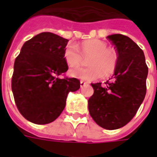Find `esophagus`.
Returning a JSON list of instances; mask_svg holds the SVG:
<instances>
[{
	"instance_id": "34e87169",
	"label": "esophagus",
	"mask_w": 157,
	"mask_h": 157,
	"mask_svg": "<svg viewBox=\"0 0 157 157\" xmlns=\"http://www.w3.org/2000/svg\"><path fill=\"white\" fill-rule=\"evenodd\" d=\"M86 85V83L83 82V81H81V82H80V86H81V87H82V88L83 87V86H85Z\"/></svg>"
}]
</instances>
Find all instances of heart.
<instances>
[{
    "label": "heart",
    "mask_w": 157,
    "mask_h": 157,
    "mask_svg": "<svg viewBox=\"0 0 157 157\" xmlns=\"http://www.w3.org/2000/svg\"><path fill=\"white\" fill-rule=\"evenodd\" d=\"M80 51L75 44H69L64 51V57L70 66H77L83 61V58L91 56L87 68L75 67L70 70L69 74L72 77L92 82L106 75H110L114 71L117 65V55L111 48H107L104 42L99 39H91L80 45ZM82 55H81L80 54Z\"/></svg>",
    "instance_id": "b5f03b06"
}]
</instances>
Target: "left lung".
Listing matches in <instances>:
<instances>
[{
    "instance_id": "obj_1",
    "label": "left lung",
    "mask_w": 157,
    "mask_h": 157,
    "mask_svg": "<svg viewBox=\"0 0 157 157\" xmlns=\"http://www.w3.org/2000/svg\"><path fill=\"white\" fill-rule=\"evenodd\" d=\"M107 38L117 50V65L112 82L92 84L94 93L88 100V110L99 126L113 130L127 124L141 105L148 67L144 52L130 38L123 34Z\"/></svg>"
}]
</instances>
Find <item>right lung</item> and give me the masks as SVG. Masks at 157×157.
<instances>
[{"label": "right lung", "mask_w": 157, "mask_h": 157, "mask_svg": "<svg viewBox=\"0 0 157 157\" xmlns=\"http://www.w3.org/2000/svg\"><path fill=\"white\" fill-rule=\"evenodd\" d=\"M68 39L41 33L24 43L14 63L12 90L24 118L46 124L60 115L69 92L80 88L76 78H59L68 70L64 51Z\"/></svg>", "instance_id": "add662e5"}]
</instances>
